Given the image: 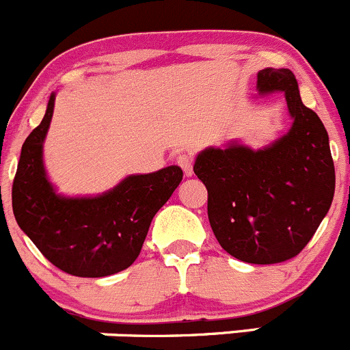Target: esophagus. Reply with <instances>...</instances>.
<instances>
[{"mask_svg":"<svg viewBox=\"0 0 350 350\" xmlns=\"http://www.w3.org/2000/svg\"><path fill=\"white\" fill-rule=\"evenodd\" d=\"M176 163H178V167L182 168L183 174L187 176L193 174V157L190 153H180L176 157Z\"/></svg>","mask_w":350,"mask_h":350,"instance_id":"34e87169","label":"esophagus"}]
</instances>
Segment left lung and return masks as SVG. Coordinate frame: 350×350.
Wrapping results in <instances>:
<instances>
[{"instance_id": "8db88e82", "label": "left lung", "mask_w": 350, "mask_h": 350, "mask_svg": "<svg viewBox=\"0 0 350 350\" xmlns=\"http://www.w3.org/2000/svg\"><path fill=\"white\" fill-rule=\"evenodd\" d=\"M257 88L284 92L291 131L258 151L209 148L193 172L207 189V216L221 247L238 260L267 265L296 257L313 238L334 200L335 168L327 129L301 102L293 72L262 69Z\"/></svg>"}]
</instances>
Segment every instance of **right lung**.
Here are the masks:
<instances>
[{
	"label": "right lung",
	"mask_w": 350,
	"mask_h": 350,
	"mask_svg": "<svg viewBox=\"0 0 350 350\" xmlns=\"http://www.w3.org/2000/svg\"><path fill=\"white\" fill-rule=\"evenodd\" d=\"M54 112V95L42 122L22 146L12 189L13 214L40 254L66 274L105 278L139 255L150 224L182 182L178 167L131 175L98 197L66 199L54 192L42 163V144Z\"/></svg>",
	"instance_id": "add662e5"
}]
</instances>
